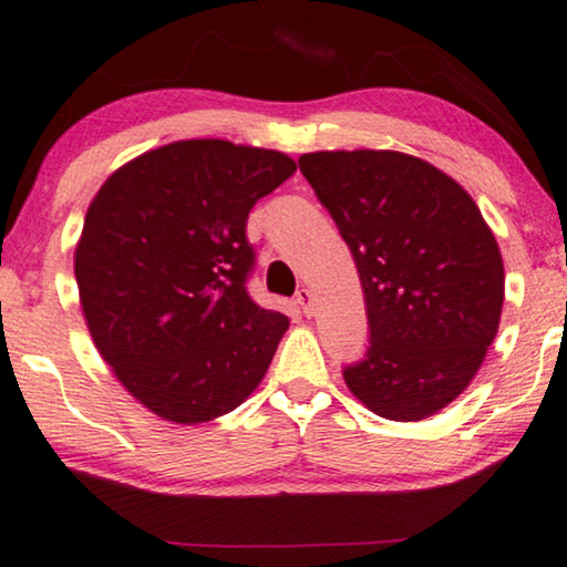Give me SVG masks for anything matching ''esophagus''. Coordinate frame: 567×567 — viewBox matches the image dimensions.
<instances>
[{
  "label": "esophagus",
  "mask_w": 567,
  "mask_h": 567,
  "mask_svg": "<svg viewBox=\"0 0 567 567\" xmlns=\"http://www.w3.org/2000/svg\"><path fill=\"white\" fill-rule=\"evenodd\" d=\"M295 302H298L302 313H306V316H313V292H310L308 287H300L298 295H295Z\"/></svg>",
  "instance_id": "1"
}]
</instances>
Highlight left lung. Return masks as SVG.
I'll return each mask as SVG.
<instances>
[{
	"label": "left lung",
	"mask_w": 567,
	"mask_h": 567,
	"mask_svg": "<svg viewBox=\"0 0 567 567\" xmlns=\"http://www.w3.org/2000/svg\"><path fill=\"white\" fill-rule=\"evenodd\" d=\"M360 272L370 344L344 380L390 421L442 411L481 370L504 308V261L452 177L398 151L298 158Z\"/></svg>",
	"instance_id": "1"
}]
</instances>
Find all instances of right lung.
Returning <instances> with one entry per match:
<instances>
[{"mask_svg": "<svg viewBox=\"0 0 567 567\" xmlns=\"http://www.w3.org/2000/svg\"><path fill=\"white\" fill-rule=\"evenodd\" d=\"M292 172L280 151L179 141L121 166L92 200L74 257L86 326L156 416L203 424L265 378L290 321L246 290V218Z\"/></svg>", "mask_w": 567, "mask_h": 567, "instance_id": "add662e5", "label": "right lung"}]
</instances>
